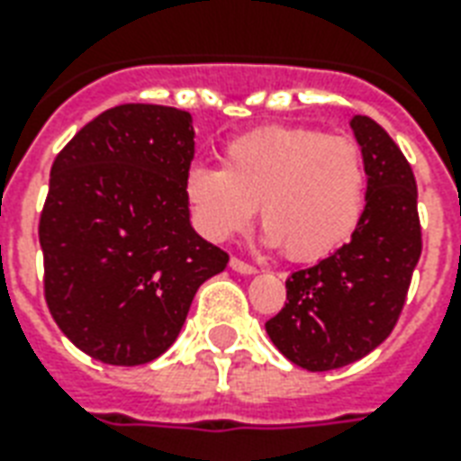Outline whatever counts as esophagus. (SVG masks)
<instances>
[{
  "instance_id": "1",
  "label": "esophagus",
  "mask_w": 461,
  "mask_h": 461,
  "mask_svg": "<svg viewBox=\"0 0 461 461\" xmlns=\"http://www.w3.org/2000/svg\"><path fill=\"white\" fill-rule=\"evenodd\" d=\"M230 266H231V270H237V273H241V275L256 273V266H251V263H246V260H241V258H231Z\"/></svg>"
}]
</instances>
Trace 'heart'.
<instances>
[{
	"label": "heart",
	"instance_id": "1",
	"mask_svg": "<svg viewBox=\"0 0 461 461\" xmlns=\"http://www.w3.org/2000/svg\"><path fill=\"white\" fill-rule=\"evenodd\" d=\"M195 230L227 241L256 205L267 244L313 263L351 237L366 205V159L357 140L308 126H263L230 140L222 169L195 165L184 176Z\"/></svg>",
	"mask_w": 461,
	"mask_h": 461
}]
</instances>
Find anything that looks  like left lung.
Wrapping results in <instances>:
<instances>
[{
	"mask_svg": "<svg viewBox=\"0 0 461 461\" xmlns=\"http://www.w3.org/2000/svg\"><path fill=\"white\" fill-rule=\"evenodd\" d=\"M366 159V208L351 241L287 277V302L266 322L273 344L306 371H332L371 354L400 321L421 258L411 165L371 117L351 119Z\"/></svg>",
	"mask_w": 461,
	"mask_h": 461,
	"instance_id": "8db88e82",
	"label": "left lung"
}]
</instances>
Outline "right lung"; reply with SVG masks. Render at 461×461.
<instances>
[{"label":"right lung","mask_w":461,"mask_h":461,"mask_svg":"<svg viewBox=\"0 0 461 461\" xmlns=\"http://www.w3.org/2000/svg\"><path fill=\"white\" fill-rule=\"evenodd\" d=\"M191 159V114L140 103L97 114L54 158L38 227L45 302L103 364L165 354L198 287L227 267L188 222Z\"/></svg>","instance_id":"1"}]
</instances>
